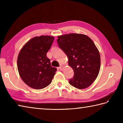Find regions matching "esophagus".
Segmentation results:
<instances>
[{
    "instance_id": "obj_1",
    "label": "esophagus",
    "mask_w": 123,
    "mask_h": 123,
    "mask_svg": "<svg viewBox=\"0 0 123 123\" xmlns=\"http://www.w3.org/2000/svg\"><path fill=\"white\" fill-rule=\"evenodd\" d=\"M63 68H64V67L62 66H61L60 67H59V69L60 70H61V71H62V70H63Z\"/></svg>"
}]
</instances>
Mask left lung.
Listing matches in <instances>:
<instances>
[{
  "mask_svg": "<svg viewBox=\"0 0 123 123\" xmlns=\"http://www.w3.org/2000/svg\"><path fill=\"white\" fill-rule=\"evenodd\" d=\"M57 37L59 48L68 57L69 66L74 71L69 83L79 89L89 87L96 79L100 68V54L93 42L81 34H69Z\"/></svg>",
  "mask_w": 123,
  "mask_h": 123,
  "instance_id": "1",
  "label": "left lung"
}]
</instances>
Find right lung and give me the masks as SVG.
<instances>
[{
  "label": "right lung",
  "mask_w": 123,
  "mask_h": 123,
  "mask_svg": "<svg viewBox=\"0 0 123 123\" xmlns=\"http://www.w3.org/2000/svg\"><path fill=\"white\" fill-rule=\"evenodd\" d=\"M54 37L51 36H36L26 43L17 58V68L20 78L29 87L41 89L52 82L57 71L52 67L46 56Z\"/></svg>",
  "instance_id": "add662e5"
}]
</instances>
